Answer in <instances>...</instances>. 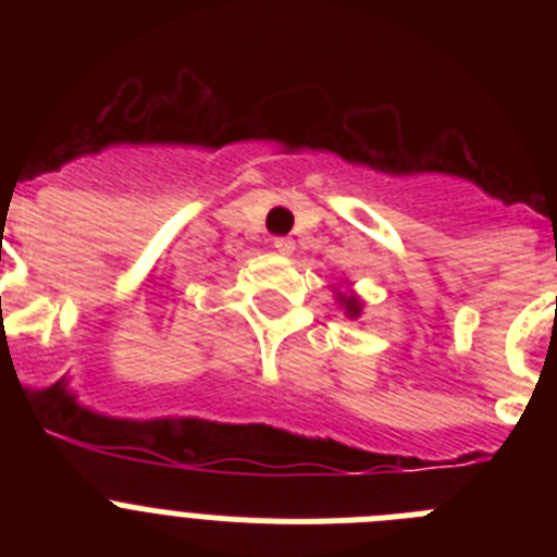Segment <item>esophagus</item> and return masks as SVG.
I'll list each match as a JSON object with an SVG mask.
<instances>
[{"mask_svg":"<svg viewBox=\"0 0 557 557\" xmlns=\"http://www.w3.org/2000/svg\"><path fill=\"white\" fill-rule=\"evenodd\" d=\"M273 248L278 250V253H293L295 243H293V239H289V236H275Z\"/></svg>","mask_w":557,"mask_h":557,"instance_id":"1","label":"esophagus"}]
</instances>
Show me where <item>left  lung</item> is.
I'll return each mask as SVG.
<instances>
[{
    "label": "left lung",
    "mask_w": 557,
    "mask_h": 557,
    "mask_svg": "<svg viewBox=\"0 0 557 557\" xmlns=\"http://www.w3.org/2000/svg\"><path fill=\"white\" fill-rule=\"evenodd\" d=\"M339 301H343V307H346V312L351 314V318H357L359 309H362V307H359L357 298H354V295H339Z\"/></svg>",
    "instance_id": "left-lung-1"
}]
</instances>
